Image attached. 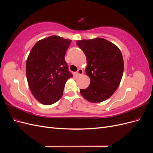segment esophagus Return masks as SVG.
Listing matches in <instances>:
<instances>
[{"label":"esophagus","instance_id":"esophagus-1","mask_svg":"<svg viewBox=\"0 0 153 153\" xmlns=\"http://www.w3.org/2000/svg\"><path fill=\"white\" fill-rule=\"evenodd\" d=\"M83 73H84V71H83L82 69H79L76 72V75H77V76H80L82 75Z\"/></svg>","mask_w":153,"mask_h":153}]
</instances>
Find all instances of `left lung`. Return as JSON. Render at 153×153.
<instances>
[{
    "label": "left lung",
    "mask_w": 153,
    "mask_h": 153,
    "mask_svg": "<svg viewBox=\"0 0 153 153\" xmlns=\"http://www.w3.org/2000/svg\"><path fill=\"white\" fill-rule=\"evenodd\" d=\"M76 44L86 56L85 73L91 79L89 87L80 89V94L89 102H102L114 93L121 81L124 61L121 50L101 38L78 40Z\"/></svg>",
    "instance_id": "8db88e82"
}]
</instances>
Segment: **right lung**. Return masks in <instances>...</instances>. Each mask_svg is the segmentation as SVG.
<instances>
[{"instance_id": "1", "label": "right lung", "mask_w": 153, "mask_h": 153, "mask_svg": "<svg viewBox=\"0 0 153 153\" xmlns=\"http://www.w3.org/2000/svg\"><path fill=\"white\" fill-rule=\"evenodd\" d=\"M71 39L50 36L38 41L26 61V76L32 94L49 105L61 98L66 81L71 77L64 56Z\"/></svg>"}]
</instances>
